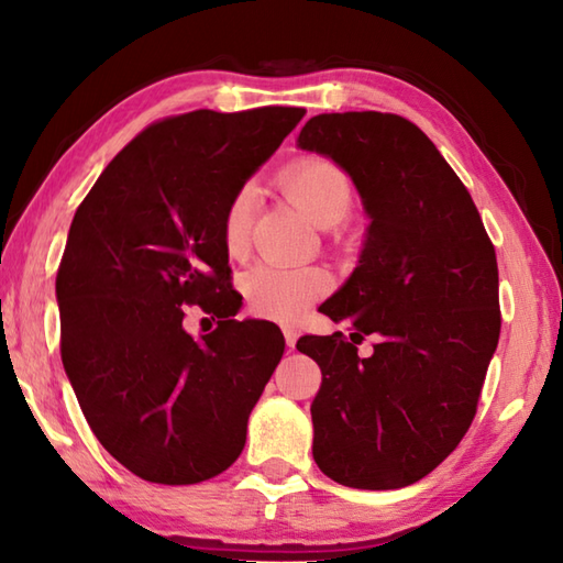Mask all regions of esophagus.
<instances>
[{
    "label": "esophagus",
    "mask_w": 563,
    "mask_h": 563,
    "mask_svg": "<svg viewBox=\"0 0 563 563\" xmlns=\"http://www.w3.org/2000/svg\"><path fill=\"white\" fill-rule=\"evenodd\" d=\"M283 334H285V344L292 351L297 344V336H300V329L292 327V324H283Z\"/></svg>",
    "instance_id": "34e87169"
}]
</instances>
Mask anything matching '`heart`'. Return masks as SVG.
I'll list each match as a JSON object with an SVG mask.
<instances>
[{"instance_id":"b5f03b06","label":"heart","mask_w":563,"mask_h":563,"mask_svg":"<svg viewBox=\"0 0 563 563\" xmlns=\"http://www.w3.org/2000/svg\"><path fill=\"white\" fill-rule=\"evenodd\" d=\"M285 195L314 227H334L349 214L354 190L336 163L307 156L288 165L280 178ZM251 192L234 195L222 219L224 249L239 256L249 246ZM329 288V275L312 266H278L258 263L241 275V290L256 314L292 319L302 314Z\"/></svg>"}]
</instances>
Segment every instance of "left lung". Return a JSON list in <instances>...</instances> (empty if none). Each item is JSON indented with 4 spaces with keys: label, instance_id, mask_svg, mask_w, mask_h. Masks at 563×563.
Returning a JSON list of instances; mask_svg holds the SVG:
<instances>
[{
    "label": "left lung",
    "instance_id": "obj_1",
    "mask_svg": "<svg viewBox=\"0 0 563 563\" xmlns=\"http://www.w3.org/2000/svg\"><path fill=\"white\" fill-rule=\"evenodd\" d=\"M297 148L344 170L368 217L358 263L319 307L351 341L302 336L322 388L312 456L332 481L393 490L459 446L500 336L498 261L464 183L424 131L398 114H319ZM376 333L368 360L355 344Z\"/></svg>",
    "mask_w": 563,
    "mask_h": 563
}]
</instances>
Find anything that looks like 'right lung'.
<instances>
[{
    "label": "right lung",
    "instance_id": "obj_1",
    "mask_svg": "<svg viewBox=\"0 0 563 563\" xmlns=\"http://www.w3.org/2000/svg\"><path fill=\"white\" fill-rule=\"evenodd\" d=\"M300 107L197 109L139 134L77 207L55 278L63 368L109 454L139 478L190 486L246 444L283 356L266 319H234L222 219L300 124ZM220 317L192 338L183 303Z\"/></svg>",
    "mask_w": 563,
    "mask_h": 563
}]
</instances>
